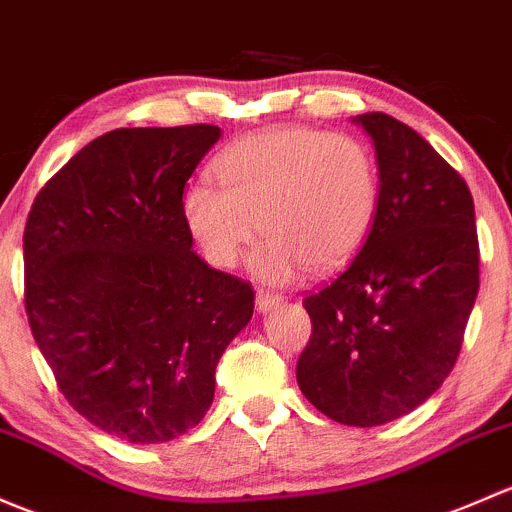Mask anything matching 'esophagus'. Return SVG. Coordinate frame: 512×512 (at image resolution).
I'll return each instance as SVG.
<instances>
[{
  "label": "esophagus",
  "instance_id": "obj_1",
  "mask_svg": "<svg viewBox=\"0 0 512 512\" xmlns=\"http://www.w3.org/2000/svg\"><path fill=\"white\" fill-rule=\"evenodd\" d=\"M282 294H270V292H260L257 294V309L262 311V314H270L272 309H279V306L284 304Z\"/></svg>",
  "mask_w": 512,
  "mask_h": 512
}]
</instances>
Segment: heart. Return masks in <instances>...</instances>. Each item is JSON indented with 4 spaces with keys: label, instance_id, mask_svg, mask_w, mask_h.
I'll return each mask as SVG.
<instances>
[{
    "label": "heart",
    "instance_id": "1",
    "mask_svg": "<svg viewBox=\"0 0 512 512\" xmlns=\"http://www.w3.org/2000/svg\"><path fill=\"white\" fill-rule=\"evenodd\" d=\"M215 174L218 184L201 179L184 191L188 233L208 262L235 267L260 228L267 238L252 270L272 284L292 282L306 267H341L378 211V166L351 134L265 129L225 149Z\"/></svg>",
    "mask_w": 512,
    "mask_h": 512
}]
</instances>
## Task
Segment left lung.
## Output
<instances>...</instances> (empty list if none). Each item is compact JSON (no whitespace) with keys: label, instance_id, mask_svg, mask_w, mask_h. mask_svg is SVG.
<instances>
[{"label":"left lung","instance_id":"8db88e82","mask_svg":"<svg viewBox=\"0 0 512 512\" xmlns=\"http://www.w3.org/2000/svg\"><path fill=\"white\" fill-rule=\"evenodd\" d=\"M353 122L373 139L378 211L351 265L304 299L297 383L333 422L378 427L454 368L478 294V235L469 186L427 139L385 112Z\"/></svg>","mask_w":512,"mask_h":512}]
</instances>
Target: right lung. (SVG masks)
<instances>
[{"label": "right lung", "mask_w": 512, "mask_h": 512, "mask_svg": "<svg viewBox=\"0 0 512 512\" xmlns=\"http://www.w3.org/2000/svg\"><path fill=\"white\" fill-rule=\"evenodd\" d=\"M220 127L93 139L41 188L24 230V304L73 410L129 444L196 427L255 292L193 252L181 201Z\"/></svg>", "instance_id": "1"}]
</instances>
